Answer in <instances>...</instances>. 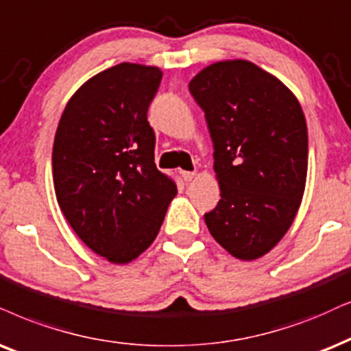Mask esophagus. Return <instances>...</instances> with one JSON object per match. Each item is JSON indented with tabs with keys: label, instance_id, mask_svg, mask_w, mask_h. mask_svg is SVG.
Here are the masks:
<instances>
[{
	"label": "esophagus",
	"instance_id": "esophagus-1",
	"mask_svg": "<svg viewBox=\"0 0 351 351\" xmlns=\"http://www.w3.org/2000/svg\"><path fill=\"white\" fill-rule=\"evenodd\" d=\"M181 175H183V180L186 181V183H189V181H193L194 178H196V171H183Z\"/></svg>",
	"mask_w": 351,
	"mask_h": 351
}]
</instances>
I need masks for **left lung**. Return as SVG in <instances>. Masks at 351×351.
<instances>
[{"label":"left lung","instance_id":"left-lung-1","mask_svg":"<svg viewBox=\"0 0 351 351\" xmlns=\"http://www.w3.org/2000/svg\"><path fill=\"white\" fill-rule=\"evenodd\" d=\"M214 143L220 201L204 215L230 254H267L293 223L308 173V128L293 92L246 60L219 61L189 82Z\"/></svg>","mask_w":351,"mask_h":351}]
</instances>
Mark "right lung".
Returning <instances> with one entry per match:
<instances>
[{"label": "right lung", "mask_w": 351, "mask_h": 351, "mask_svg": "<svg viewBox=\"0 0 351 351\" xmlns=\"http://www.w3.org/2000/svg\"><path fill=\"white\" fill-rule=\"evenodd\" d=\"M162 71L121 63L77 88L53 144V183L61 212L86 245L128 264L157 238L176 184L155 167L147 121Z\"/></svg>", "instance_id": "obj_1"}]
</instances>
